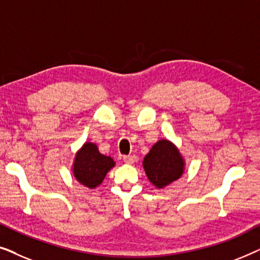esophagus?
<instances>
[{"instance_id": "34e87169", "label": "esophagus", "mask_w": 260, "mask_h": 260, "mask_svg": "<svg viewBox=\"0 0 260 260\" xmlns=\"http://www.w3.org/2000/svg\"><path fill=\"white\" fill-rule=\"evenodd\" d=\"M123 161L127 163V165H134L136 162V156L135 155H125L123 156Z\"/></svg>"}]
</instances>
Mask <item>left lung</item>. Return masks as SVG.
I'll list each match as a JSON object with an SVG mask.
<instances>
[{
	"instance_id": "left-lung-1",
	"label": "left lung",
	"mask_w": 260,
	"mask_h": 260,
	"mask_svg": "<svg viewBox=\"0 0 260 260\" xmlns=\"http://www.w3.org/2000/svg\"><path fill=\"white\" fill-rule=\"evenodd\" d=\"M143 168L149 181L155 187L163 188L180 179L184 162L172 142L161 140L152 145L149 154L145 155Z\"/></svg>"
}]
</instances>
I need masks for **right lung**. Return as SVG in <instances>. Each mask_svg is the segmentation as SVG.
I'll return each instance as SVG.
<instances>
[{"label":"right lung","mask_w":260,"mask_h":260,"mask_svg":"<svg viewBox=\"0 0 260 260\" xmlns=\"http://www.w3.org/2000/svg\"><path fill=\"white\" fill-rule=\"evenodd\" d=\"M113 166L115 161L110 156L101 154L97 145L87 142L77 152L73 174L81 184L88 188H95L103 182Z\"/></svg>","instance_id":"right-lung-1"}]
</instances>
